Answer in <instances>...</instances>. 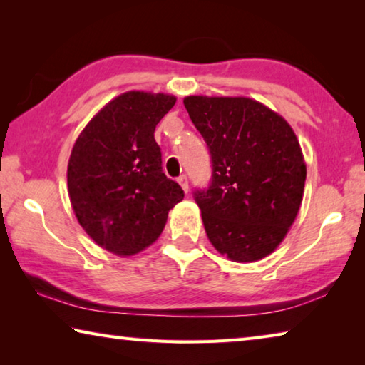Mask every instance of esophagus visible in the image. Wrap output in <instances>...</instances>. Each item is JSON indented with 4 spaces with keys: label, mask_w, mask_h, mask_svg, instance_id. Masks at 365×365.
<instances>
[{
    "label": "esophagus",
    "mask_w": 365,
    "mask_h": 365,
    "mask_svg": "<svg viewBox=\"0 0 365 365\" xmlns=\"http://www.w3.org/2000/svg\"><path fill=\"white\" fill-rule=\"evenodd\" d=\"M177 182L180 183V187L183 188V191L185 193H188V190H190V187H188V178H187V175H180L177 178Z\"/></svg>",
    "instance_id": "1"
}]
</instances>
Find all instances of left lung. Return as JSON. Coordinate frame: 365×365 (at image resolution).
<instances>
[{
  "instance_id": "1",
  "label": "left lung",
  "mask_w": 365,
  "mask_h": 365,
  "mask_svg": "<svg viewBox=\"0 0 365 365\" xmlns=\"http://www.w3.org/2000/svg\"><path fill=\"white\" fill-rule=\"evenodd\" d=\"M211 153L212 177L195 191L209 242L237 262L269 256L298 215L306 164L289 123L243 96H187Z\"/></svg>"
}]
</instances>
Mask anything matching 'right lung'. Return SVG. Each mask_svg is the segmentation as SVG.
Returning a JSON list of instances; mask_svg holds the SVG:
<instances>
[{"label": "right lung", "mask_w": 365, "mask_h": 365, "mask_svg": "<svg viewBox=\"0 0 365 365\" xmlns=\"http://www.w3.org/2000/svg\"><path fill=\"white\" fill-rule=\"evenodd\" d=\"M175 96L127 91L109 101L78 135L67 187L78 224L101 248L133 256L156 242L183 190L163 172L154 140Z\"/></svg>", "instance_id": "add662e5"}]
</instances>
